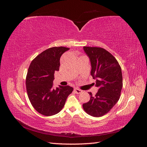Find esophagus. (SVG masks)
<instances>
[{
  "label": "esophagus",
  "instance_id": "obj_1",
  "mask_svg": "<svg viewBox=\"0 0 147 147\" xmlns=\"http://www.w3.org/2000/svg\"><path fill=\"white\" fill-rule=\"evenodd\" d=\"M74 91L75 92V93H77V94H80L82 92L81 90H80V89L78 88H74Z\"/></svg>",
  "mask_w": 147,
  "mask_h": 147
}]
</instances>
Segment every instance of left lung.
<instances>
[{
  "instance_id": "1",
  "label": "left lung",
  "mask_w": 147,
  "mask_h": 147,
  "mask_svg": "<svg viewBox=\"0 0 147 147\" xmlns=\"http://www.w3.org/2000/svg\"><path fill=\"white\" fill-rule=\"evenodd\" d=\"M83 50L90 59L91 75L99 90L94 96L88 92L90 100L83 104V107L91 116L102 117L119 99L123 87L121 69L115 57L104 48L84 47Z\"/></svg>"
}]
</instances>
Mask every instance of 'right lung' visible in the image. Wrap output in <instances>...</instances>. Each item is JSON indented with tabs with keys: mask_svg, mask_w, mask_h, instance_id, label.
I'll return each mask as SVG.
<instances>
[{
	"mask_svg": "<svg viewBox=\"0 0 147 147\" xmlns=\"http://www.w3.org/2000/svg\"><path fill=\"white\" fill-rule=\"evenodd\" d=\"M70 48L52 47L34 58L29 67L26 85L29 99L36 111L45 116H52L63 109L73 88L53 86L55 71L59 70L60 57Z\"/></svg>",
	"mask_w": 147,
	"mask_h": 147,
	"instance_id": "right-lung-1",
	"label": "right lung"
}]
</instances>
